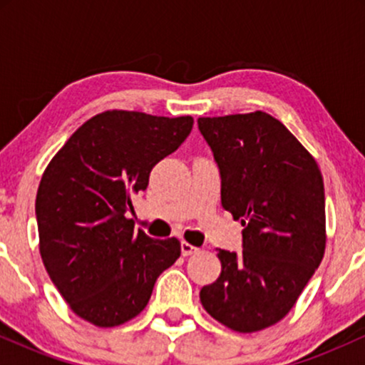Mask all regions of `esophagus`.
<instances>
[{
	"instance_id": "34e87169",
	"label": "esophagus",
	"mask_w": 365,
	"mask_h": 365,
	"mask_svg": "<svg viewBox=\"0 0 365 365\" xmlns=\"http://www.w3.org/2000/svg\"><path fill=\"white\" fill-rule=\"evenodd\" d=\"M197 252H199V249H197V247L188 244V242H182V255H183V257H188V255H194Z\"/></svg>"
}]
</instances>
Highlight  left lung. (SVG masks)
<instances>
[{"label":"left lung","instance_id":"1","mask_svg":"<svg viewBox=\"0 0 365 365\" xmlns=\"http://www.w3.org/2000/svg\"><path fill=\"white\" fill-rule=\"evenodd\" d=\"M197 123L220 168L221 204L244 226V250H217L221 274L202 287L200 302L226 328L254 333L292 311L322 261V175L309 150L267 113Z\"/></svg>","mask_w":365,"mask_h":365}]
</instances>
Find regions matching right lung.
Segmentation results:
<instances>
[{
    "label": "right lung",
    "instance_id": "obj_1",
    "mask_svg": "<svg viewBox=\"0 0 365 365\" xmlns=\"http://www.w3.org/2000/svg\"><path fill=\"white\" fill-rule=\"evenodd\" d=\"M192 116L113 110L92 116L54 154L36 197L39 250L70 309L99 328L140 314L158 276L180 257L178 238L133 230L132 199L150 170L190 133Z\"/></svg>",
    "mask_w": 365,
    "mask_h": 365
}]
</instances>
